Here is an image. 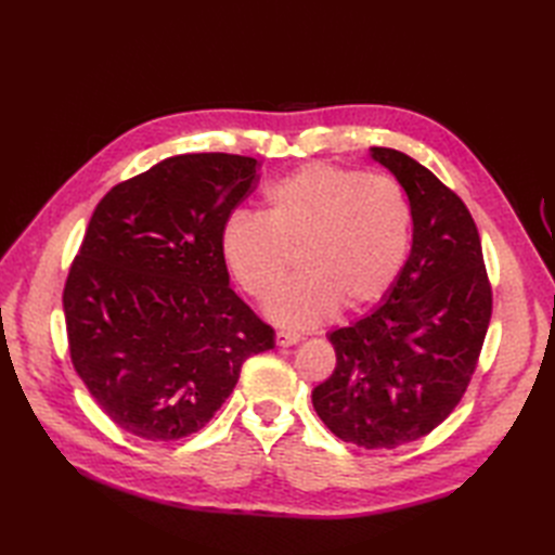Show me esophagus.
<instances>
[{
  "instance_id": "34e87169",
  "label": "esophagus",
  "mask_w": 555,
  "mask_h": 555,
  "mask_svg": "<svg viewBox=\"0 0 555 555\" xmlns=\"http://www.w3.org/2000/svg\"><path fill=\"white\" fill-rule=\"evenodd\" d=\"M300 340H304V338H300V333H294V331H278V335H275V343L280 347H292Z\"/></svg>"
}]
</instances>
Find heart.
<instances>
[{"label": "heart", "mask_w": 555, "mask_h": 555, "mask_svg": "<svg viewBox=\"0 0 555 555\" xmlns=\"http://www.w3.org/2000/svg\"><path fill=\"white\" fill-rule=\"evenodd\" d=\"M412 245L402 184L328 162H310L268 184L263 212H231L220 251L241 289L259 304L287 280L294 255L304 275L268 306L282 326L324 322L340 304L361 310L389 294Z\"/></svg>", "instance_id": "obj_1"}]
</instances>
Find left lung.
<instances>
[{"instance_id":"obj_1","label":"left lung","mask_w":555,"mask_h":555,"mask_svg":"<svg viewBox=\"0 0 555 555\" xmlns=\"http://www.w3.org/2000/svg\"><path fill=\"white\" fill-rule=\"evenodd\" d=\"M371 153L408 192L412 251L377 310L328 333L335 371L314 386L312 405L340 440L396 449L438 428L461 402L489 331L493 292L461 196L405 153Z\"/></svg>"}]
</instances>
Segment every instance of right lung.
Here are the masks:
<instances>
[{
    "instance_id": "add662e5",
    "label": "right lung",
    "mask_w": 555,
    "mask_h": 555,
    "mask_svg": "<svg viewBox=\"0 0 555 555\" xmlns=\"http://www.w3.org/2000/svg\"><path fill=\"white\" fill-rule=\"evenodd\" d=\"M259 162L169 157L99 201L64 284L78 377L111 422L171 442L204 428L275 331L229 287L220 231Z\"/></svg>"
}]
</instances>
